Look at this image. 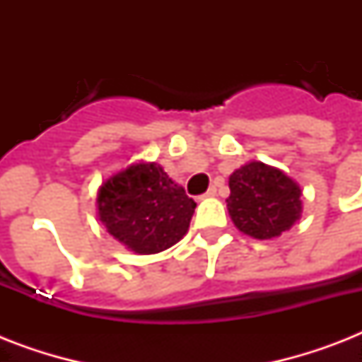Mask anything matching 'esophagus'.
I'll return each mask as SVG.
<instances>
[{
	"mask_svg": "<svg viewBox=\"0 0 362 362\" xmlns=\"http://www.w3.org/2000/svg\"><path fill=\"white\" fill-rule=\"evenodd\" d=\"M216 193H218V187H216V186H210L209 189H206V193H204L203 197H214Z\"/></svg>",
	"mask_w": 362,
	"mask_h": 362,
	"instance_id": "34e87169",
	"label": "esophagus"
}]
</instances>
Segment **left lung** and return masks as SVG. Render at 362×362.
<instances>
[{"instance_id":"left-lung-1","label":"left lung","mask_w":362,"mask_h":362,"mask_svg":"<svg viewBox=\"0 0 362 362\" xmlns=\"http://www.w3.org/2000/svg\"><path fill=\"white\" fill-rule=\"evenodd\" d=\"M227 210L233 223L257 240L280 237L300 218V187L286 173L261 161L242 165L229 176Z\"/></svg>"}]
</instances>
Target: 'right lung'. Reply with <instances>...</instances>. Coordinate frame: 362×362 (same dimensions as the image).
Masks as SVG:
<instances>
[{
	"label": "right lung",
	"mask_w": 362,
	"mask_h": 362,
	"mask_svg": "<svg viewBox=\"0 0 362 362\" xmlns=\"http://www.w3.org/2000/svg\"><path fill=\"white\" fill-rule=\"evenodd\" d=\"M195 201L158 163H133L103 182L99 220L131 252L150 255L175 246L189 229Z\"/></svg>",
	"instance_id": "right-lung-1"
}]
</instances>
